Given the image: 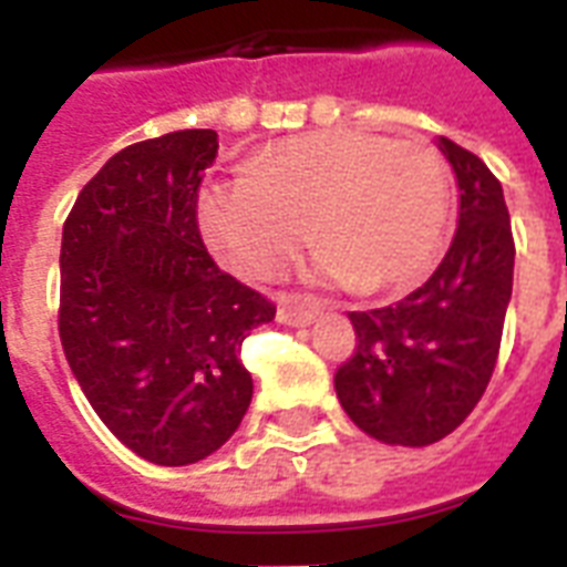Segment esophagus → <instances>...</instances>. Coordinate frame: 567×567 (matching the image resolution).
I'll return each mask as SVG.
<instances>
[{
    "label": "esophagus",
    "mask_w": 567,
    "mask_h": 567,
    "mask_svg": "<svg viewBox=\"0 0 567 567\" xmlns=\"http://www.w3.org/2000/svg\"><path fill=\"white\" fill-rule=\"evenodd\" d=\"M318 318V306L315 302H297V300H285L276 311V320L285 323V327H306L311 320Z\"/></svg>",
    "instance_id": "esophagus-1"
}]
</instances>
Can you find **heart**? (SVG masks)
Segmentation results:
<instances>
[{
	"label": "heart",
	"mask_w": 567,
	"mask_h": 567,
	"mask_svg": "<svg viewBox=\"0 0 567 567\" xmlns=\"http://www.w3.org/2000/svg\"><path fill=\"white\" fill-rule=\"evenodd\" d=\"M450 188L435 146L332 128L261 150L240 182L205 194L203 217L231 265L256 279L282 276L315 238L327 282L403 291L439 261Z\"/></svg>",
	"instance_id": "1"
}]
</instances>
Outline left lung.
<instances>
[{"label":"left lung","mask_w":567,"mask_h":567,"mask_svg":"<svg viewBox=\"0 0 567 567\" xmlns=\"http://www.w3.org/2000/svg\"><path fill=\"white\" fill-rule=\"evenodd\" d=\"M458 179V229L435 274L394 306L350 311L353 355L336 371L359 430L426 447L474 412L497 364L515 238L503 188L480 155L441 137Z\"/></svg>","instance_id":"left-lung-1"}]
</instances>
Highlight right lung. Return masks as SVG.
<instances>
[{
  "mask_svg": "<svg viewBox=\"0 0 567 567\" xmlns=\"http://www.w3.org/2000/svg\"><path fill=\"white\" fill-rule=\"evenodd\" d=\"M217 132L185 128L111 155L64 220L58 336L100 421L155 465H194L252 400L244 338L276 306L223 274L196 203Z\"/></svg>",
  "mask_w": 567,
  "mask_h": 567,
  "instance_id": "right-lung-1",
  "label": "right lung"
}]
</instances>
